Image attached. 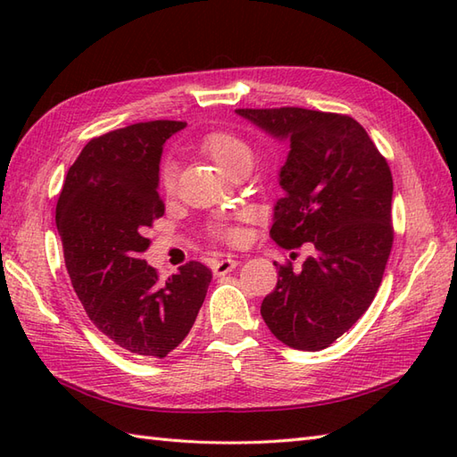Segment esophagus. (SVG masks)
<instances>
[{"mask_svg":"<svg viewBox=\"0 0 457 457\" xmlns=\"http://www.w3.org/2000/svg\"><path fill=\"white\" fill-rule=\"evenodd\" d=\"M239 265V261L234 257H226V259H218V261H212V270L213 275H228Z\"/></svg>","mask_w":457,"mask_h":457,"instance_id":"34e87169","label":"esophagus"}]
</instances>
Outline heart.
Instances as JSON below:
<instances>
[{
    "label": "heart",
    "instance_id": "obj_1",
    "mask_svg": "<svg viewBox=\"0 0 457 457\" xmlns=\"http://www.w3.org/2000/svg\"><path fill=\"white\" fill-rule=\"evenodd\" d=\"M198 149L228 174L244 167L251 169V164H253V149H251V145L231 131H208L200 137ZM159 188L162 194H172L174 190V170L169 161L161 162L159 167ZM241 220H245L244 213H231V216L213 220L210 223V236L213 239L228 241V244H241L245 237Z\"/></svg>",
    "mask_w": 457,
    "mask_h": 457
}]
</instances>
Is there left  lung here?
<instances>
[{
  "label": "left lung",
  "mask_w": 457,
  "mask_h": 457,
  "mask_svg": "<svg viewBox=\"0 0 457 457\" xmlns=\"http://www.w3.org/2000/svg\"><path fill=\"white\" fill-rule=\"evenodd\" d=\"M290 141L280 169L287 192L275 206L270 237L295 249L312 244L303 269L277 265L278 280L261 316L285 345L320 352L345 334L383 280L393 247V177L353 118L304 108L236 110Z\"/></svg>",
  "instance_id": "1"
}]
</instances>
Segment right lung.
Segmentation results:
<instances>
[{"label": "right lung", "mask_w": 457, "mask_h": 457, "mask_svg": "<svg viewBox=\"0 0 457 457\" xmlns=\"http://www.w3.org/2000/svg\"><path fill=\"white\" fill-rule=\"evenodd\" d=\"M184 121H145L94 137L68 169L56 229L72 287L92 324L135 355L167 357L188 336L212 270L188 261L161 283L143 253L164 213L162 145Z\"/></svg>", "instance_id": "add662e5"}]
</instances>
